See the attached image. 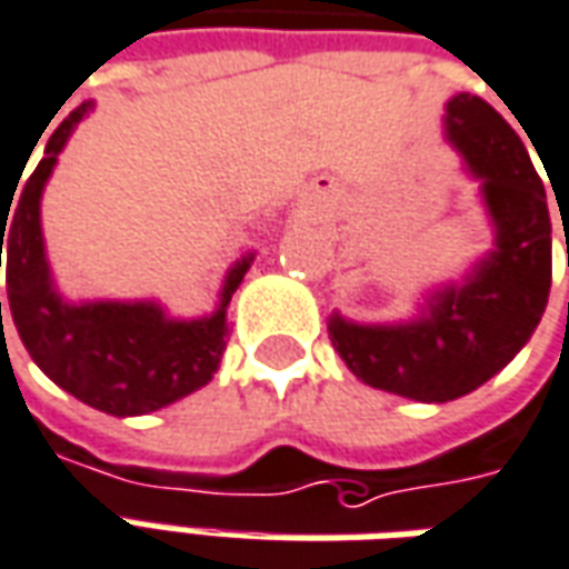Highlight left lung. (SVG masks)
Wrapping results in <instances>:
<instances>
[{"label":"left lung","instance_id":"left-lung-1","mask_svg":"<svg viewBox=\"0 0 569 569\" xmlns=\"http://www.w3.org/2000/svg\"><path fill=\"white\" fill-rule=\"evenodd\" d=\"M443 138L478 181L492 249L459 283L428 289L412 320L329 317V339L353 376L388 395L447 403L506 369L542 320L551 289L546 188L515 129L478 94L447 101Z\"/></svg>","mask_w":569,"mask_h":569}]
</instances>
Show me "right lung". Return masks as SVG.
Instances as JSON below:
<instances>
[{"label": "right lung", "instance_id": "obj_1", "mask_svg": "<svg viewBox=\"0 0 569 569\" xmlns=\"http://www.w3.org/2000/svg\"><path fill=\"white\" fill-rule=\"evenodd\" d=\"M89 110L91 104H82L63 119L21 193L8 197L14 202H0V258L6 249L8 308L36 367L67 395L126 419L157 412L212 381L228 348L230 296L243 283L256 256L246 252L230 264L216 311L193 320L169 317L160 301L150 298H63L51 277L39 206L67 138Z\"/></svg>", "mask_w": 569, "mask_h": 569}]
</instances>
